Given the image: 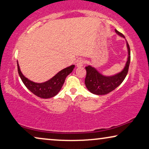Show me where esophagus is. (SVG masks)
Segmentation results:
<instances>
[{
    "label": "esophagus",
    "instance_id": "obj_1",
    "mask_svg": "<svg viewBox=\"0 0 149 149\" xmlns=\"http://www.w3.org/2000/svg\"><path fill=\"white\" fill-rule=\"evenodd\" d=\"M85 63V60L84 58H79L78 60L77 61L76 65L77 67H81L84 65V64Z\"/></svg>",
    "mask_w": 149,
    "mask_h": 149
}]
</instances>
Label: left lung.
Returning a JSON list of instances; mask_svg holds the SVG:
<instances>
[{"instance_id": "obj_1", "label": "left lung", "mask_w": 149, "mask_h": 149, "mask_svg": "<svg viewBox=\"0 0 149 149\" xmlns=\"http://www.w3.org/2000/svg\"><path fill=\"white\" fill-rule=\"evenodd\" d=\"M116 32L121 37L124 38L122 33L116 30ZM128 56L125 68L121 72L111 76H105L98 72L95 68L91 65L86 67V76L85 78V84L87 89L91 93L97 95H104L111 93L118 87L126 77L128 72L130 63V49L127 42Z\"/></svg>"}]
</instances>
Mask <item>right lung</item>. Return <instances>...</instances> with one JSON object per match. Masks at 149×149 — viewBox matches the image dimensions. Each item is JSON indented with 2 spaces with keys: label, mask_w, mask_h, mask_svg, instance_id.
<instances>
[{
  "label": "right lung",
  "mask_w": 149,
  "mask_h": 149,
  "mask_svg": "<svg viewBox=\"0 0 149 149\" xmlns=\"http://www.w3.org/2000/svg\"><path fill=\"white\" fill-rule=\"evenodd\" d=\"M74 68V65H72L60 71L49 80L43 83H36L26 78L22 74L17 62L18 74L23 83L29 91L42 98H49L57 95L63 85L66 77L72 72Z\"/></svg>",
  "instance_id": "1"
}]
</instances>
